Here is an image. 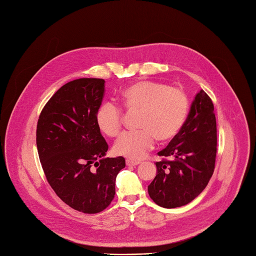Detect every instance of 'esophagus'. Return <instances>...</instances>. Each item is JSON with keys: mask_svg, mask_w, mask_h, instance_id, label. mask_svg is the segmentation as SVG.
Instances as JSON below:
<instances>
[{"mask_svg": "<svg viewBox=\"0 0 256 256\" xmlns=\"http://www.w3.org/2000/svg\"><path fill=\"white\" fill-rule=\"evenodd\" d=\"M140 162L138 161H132V160H126V165L129 167H135L137 165H140Z\"/></svg>", "mask_w": 256, "mask_h": 256, "instance_id": "34e87169", "label": "esophagus"}]
</instances>
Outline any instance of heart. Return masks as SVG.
<instances>
[{"label": "heart", "mask_w": 256, "mask_h": 256, "mask_svg": "<svg viewBox=\"0 0 256 256\" xmlns=\"http://www.w3.org/2000/svg\"><path fill=\"white\" fill-rule=\"evenodd\" d=\"M123 106L131 112H140V131L125 133L114 144V152L130 160H140L154 146L156 140L165 142L178 135L188 112V98L180 88L154 81L131 84L121 93ZM97 127L116 137L122 131L123 114L120 108L104 102L95 116Z\"/></svg>", "instance_id": "1"}]
</instances>
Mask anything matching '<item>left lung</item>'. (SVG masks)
I'll list each match as a JSON object with an SVG mask.
<instances>
[{
  "label": "left lung",
  "mask_w": 256,
  "mask_h": 256,
  "mask_svg": "<svg viewBox=\"0 0 256 256\" xmlns=\"http://www.w3.org/2000/svg\"><path fill=\"white\" fill-rule=\"evenodd\" d=\"M216 119L211 98L196 93L180 132L158 152L171 160L156 162V175L148 186L152 200L164 208L182 207L207 186L214 171Z\"/></svg>",
  "instance_id": "1"
}]
</instances>
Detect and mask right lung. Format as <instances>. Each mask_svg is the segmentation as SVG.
<instances>
[{
    "mask_svg": "<svg viewBox=\"0 0 256 256\" xmlns=\"http://www.w3.org/2000/svg\"><path fill=\"white\" fill-rule=\"evenodd\" d=\"M104 83L94 78L66 83L46 104L36 126L38 158L49 184L70 207L89 214L110 204L116 178L125 167L123 156L106 158L108 146L95 120Z\"/></svg>",
    "mask_w": 256,
    "mask_h": 256,
    "instance_id": "1",
    "label": "right lung"
}]
</instances>
